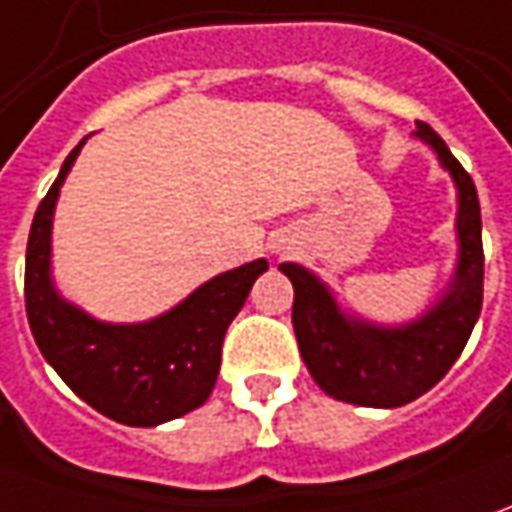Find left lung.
Returning <instances> with one entry per match:
<instances>
[{
  "instance_id": "obj_1",
  "label": "left lung",
  "mask_w": 512,
  "mask_h": 512,
  "mask_svg": "<svg viewBox=\"0 0 512 512\" xmlns=\"http://www.w3.org/2000/svg\"><path fill=\"white\" fill-rule=\"evenodd\" d=\"M415 134L437 151L460 190V269L451 291L429 314L401 330L350 322L336 311L328 288L314 274L297 263L280 266L294 285L291 322L305 367L336 401L375 409L412 403L454 367L482 311L485 252L474 179L431 125L417 120Z\"/></svg>"
}]
</instances>
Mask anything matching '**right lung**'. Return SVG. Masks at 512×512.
<instances>
[{
	"instance_id": "1",
	"label": "right lung",
	"mask_w": 512,
	"mask_h": 512,
	"mask_svg": "<svg viewBox=\"0 0 512 512\" xmlns=\"http://www.w3.org/2000/svg\"><path fill=\"white\" fill-rule=\"evenodd\" d=\"M83 145V142H81ZM81 145L38 204L24 263V308L38 350L78 398L125 426H159L210 398L221 347L266 260L212 277L170 314L145 325H103L50 285L52 207Z\"/></svg>"
}]
</instances>
